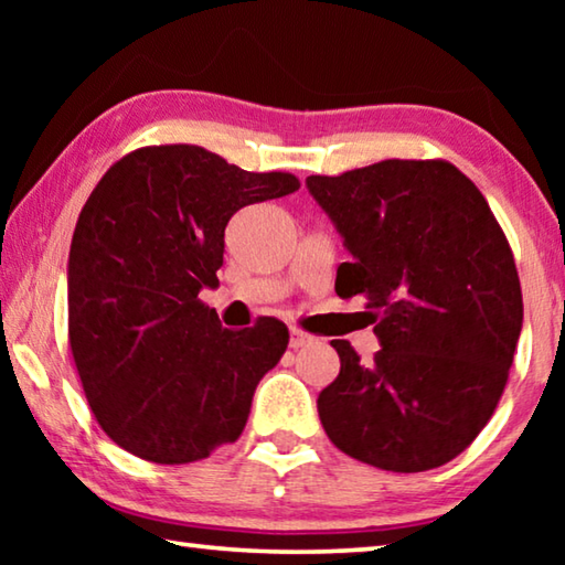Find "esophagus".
<instances>
[{
	"instance_id": "34e87169",
	"label": "esophagus",
	"mask_w": 565,
	"mask_h": 565,
	"mask_svg": "<svg viewBox=\"0 0 565 565\" xmlns=\"http://www.w3.org/2000/svg\"><path fill=\"white\" fill-rule=\"evenodd\" d=\"M317 339L311 337V333H306V331H301V329H291V339H289V347L291 349H303V347H309V343H313Z\"/></svg>"
}]
</instances>
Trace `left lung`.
Returning a JSON list of instances; mask_svg holds the SVG:
<instances>
[{
	"instance_id": "left-lung-1",
	"label": "left lung",
	"mask_w": 565,
	"mask_h": 565,
	"mask_svg": "<svg viewBox=\"0 0 565 565\" xmlns=\"http://www.w3.org/2000/svg\"><path fill=\"white\" fill-rule=\"evenodd\" d=\"M306 186L351 252L337 294L366 299L381 343L361 363L349 341H331L341 371L317 401L323 431L384 471L448 463L489 424L521 337L509 238L444 159H386Z\"/></svg>"
}]
</instances>
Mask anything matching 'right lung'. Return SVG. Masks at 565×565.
<instances>
[{
    "mask_svg": "<svg viewBox=\"0 0 565 565\" xmlns=\"http://www.w3.org/2000/svg\"><path fill=\"white\" fill-rule=\"evenodd\" d=\"M299 186L194 145L141 147L94 186L70 248V347L94 418L124 451L174 466L242 436L289 329L271 317L224 329L199 291L218 284L228 218Z\"/></svg>",
    "mask_w": 565,
    "mask_h": 565,
    "instance_id": "right-lung-1",
    "label": "right lung"
}]
</instances>
